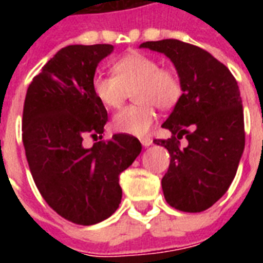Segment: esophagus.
Segmentation results:
<instances>
[{"mask_svg": "<svg viewBox=\"0 0 263 263\" xmlns=\"http://www.w3.org/2000/svg\"><path fill=\"white\" fill-rule=\"evenodd\" d=\"M140 143L143 144L144 147H148L153 144V139L150 136H143V138H140Z\"/></svg>", "mask_w": 263, "mask_h": 263, "instance_id": "34e87169", "label": "esophagus"}]
</instances>
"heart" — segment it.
Segmentation results:
<instances>
[{"label":"heart","instance_id":"heart-1","mask_svg":"<svg viewBox=\"0 0 263 263\" xmlns=\"http://www.w3.org/2000/svg\"><path fill=\"white\" fill-rule=\"evenodd\" d=\"M113 76L97 75L91 82L95 98L107 109H117L132 92L136 103L124 107L113 119L116 131L143 136L156 121V106L162 110L175 107L183 95V83L171 68H160L154 57L129 53L117 60Z\"/></svg>","mask_w":263,"mask_h":263}]
</instances>
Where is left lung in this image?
I'll return each instance as SVG.
<instances>
[{"label": "left lung", "instance_id": "8db88e82", "mask_svg": "<svg viewBox=\"0 0 263 263\" xmlns=\"http://www.w3.org/2000/svg\"><path fill=\"white\" fill-rule=\"evenodd\" d=\"M139 47L164 53L183 83V95L162 127L171 139H156L171 156L162 191L172 208L199 213L228 191L245 150L240 91L228 68L209 51L177 39ZM189 144L180 148L178 139Z\"/></svg>", "mask_w": 263, "mask_h": 263}]
</instances>
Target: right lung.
Returning a JSON list of instances; mask_svg holds the SVG:
<instances>
[{
  "instance_id": "1",
  "label": "right lung",
  "mask_w": 263,
  "mask_h": 263,
  "mask_svg": "<svg viewBox=\"0 0 263 263\" xmlns=\"http://www.w3.org/2000/svg\"><path fill=\"white\" fill-rule=\"evenodd\" d=\"M111 45H69L55 53L28 86L23 109V144L31 175L46 203L65 220L92 225L121 202L120 173L142 152L135 136L102 139L107 111L91 82Z\"/></svg>"
}]
</instances>
